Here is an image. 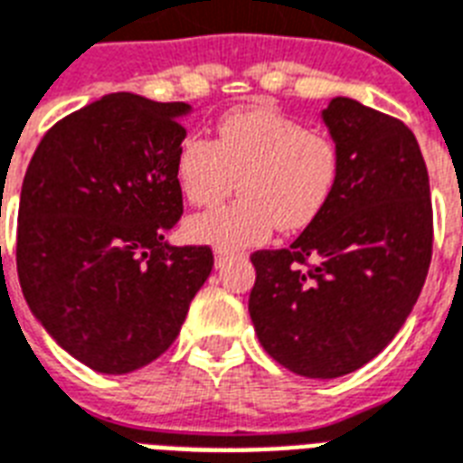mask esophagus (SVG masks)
<instances>
[{
    "label": "esophagus",
    "instance_id": "34e87169",
    "mask_svg": "<svg viewBox=\"0 0 463 463\" xmlns=\"http://www.w3.org/2000/svg\"><path fill=\"white\" fill-rule=\"evenodd\" d=\"M234 250H224V249H220L217 250V253H214V265H217V268H224V265H227L229 260H232V258H234Z\"/></svg>",
    "mask_w": 463,
    "mask_h": 463
}]
</instances>
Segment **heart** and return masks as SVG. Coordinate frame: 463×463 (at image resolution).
<instances>
[{
    "instance_id": "1",
    "label": "heart",
    "mask_w": 463,
    "mask_h": 463,
    "mask_svg": "<svg viewBox=\"0 0 463 463\" xmlns=\"http://www.w3.org/2000/svg\"><path fill=\"white\" fill-rule=\"evenodd\" d=\"M339 176V155L325 133L269 109L249 107L222 117L217 140L191 136L176 155V181L194 205H217L241 188L243 198L186 222L191 241L246 249L275 224L306 229L323 213Z\"/></svg>"
}]
</instances>
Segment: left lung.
Here are the masks:
<instances>
[{
  "mask_svg": "<svg viewBox=\"0 0 463 463\" xmlns=\"http://www.w3.org/2000/svg\"><path fill=\"white\" fill-rule=\"evenodd\" d=\"M339 155L325 210L289 249L255 250L249 313L262 349L303 378L375 358L419 301L432 255V203L404 121L335 98L323 112Z\"/></svg>",
  "mask_w": 463,
  "mask_h": 463,
  "instance_id": "8db88e82",
  "label": "left lung"
}]
</instances>
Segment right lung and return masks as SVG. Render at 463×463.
Listing matches in <instances>:
<instances>
[{"label":"right lung","mask_w":463,"mask_h":463,"mask_svg":"<svg viewBox=\"0 0 463 463\" xmlns=\"http://www.w3.org/2000/svg\"><path fill=\"white\" fill-rule=\"evenodd\" d=\"M186 102L112 92L40 140L18 203L21 289L52 339L107 375L172 346L213 272L210 246H169L184 213Z\"/></svg>","instance_id":"add662e5"}]
</instances>
